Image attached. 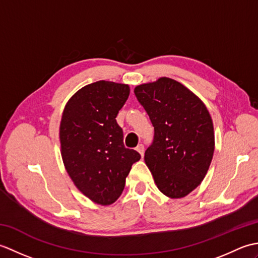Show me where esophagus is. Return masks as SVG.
I'll use <instances>...</instances> for the list:
<instances>
[{
	"mask_svg": "<svg viewBox=\"0 0 258 258\" xmlns=\"http://www.w3.org/2000/svg\"><path fill=\"white\" fill-rule=\"evenodd\" d=\"M136 151H138L142 156H144V151H145V149H144V145H143V144L138 145V147H136Z\"/></svg>",
	"mask_w": 258,
	"mask_h": 258,
	"instance_id": "esophagus-1",
	"label": "esophagus"
}]
</instances>
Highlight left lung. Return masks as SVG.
Listing matches in <instances>:
<instances>
[{"label": "left lung", "mask_w": 258, "mask_h": 258, "mask_svg": "<svg viewBox=\"0 0 258 258\" xmlns=\"http://www.w3.org/2000/svg\"><path fill=\"white\" fill-rule=\"evenodd\" d=\"M154 126L144 160L164 195L182 199L194 190L210 168L215 136L210 112L179 82L161 78L134 89Z\"/></svg>", "instance_id": "1"}]
</instances>
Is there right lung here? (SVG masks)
<instances>
[{"instance_id":"obj_1","label":"right lung","mask_w":258,"mask_h":258,"mask_svg":"<svg viewBox=\"0 0 258 258\" xmlns=\"http://www.w3.org/2000/svg\"><path fill=\"white\" fill-rule=\"evenodd\" d=\"M130 95L127 84L98 81L82 87L64 107L59 142L64 166L76 187L96 204L111 205L122 194L132 165L115 117Z\"/></svg>"}]
</instances>
